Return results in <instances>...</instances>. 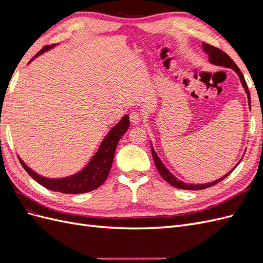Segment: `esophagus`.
Returning <instances> with one entry per match:
<instances>
[{"label": "esophagus", "mask_w": 263, "mask_h": 263, "mask_svg": "<svg viewBox=\"0 0 263 263\" xmlns=\"http://www.w3.org/2000/svg\"><path fill=\"white\" fill-rule=\"evenodd\" d=\"M141 114L139 112H136V110H133V112L129 114V119H130V123L136 125V124H139L140 121H141Z\"/></svg>", "instance_id": "34e87169"}]
</instances>
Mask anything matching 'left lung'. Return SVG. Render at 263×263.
<instances>
[{"label": "left lung", "mask_w": 263, "mask_h": 263, "mask_svg": "<svg viewBox=\"0 0 263 263\" xmlns=\"http://www.w3.org/2000/svg\"><path fill=\"white\" fill-rule=\"evenodd\" d=\"M204 47V50L205 52L209 54L210 57V61L212 63H214V65H217V66H222V67H227V68H232L234 69L236 72L238 73V76H239L240 78V81L245 87V90L247 92V95H248V100H249V106L251 107V101H250V93H249V90H248V86H247V83H246V80L243 78V74L241 73V71L239 70V68L237 67V65L235 63V61L229 57V55L225 52L222 51L221 49L217 48V47H214L212 45H209V44H205L203 45ZM151 153H153V157H154V161H155V164H156V168L158 170V172L160 173V176L169 183V184L176 186L178 189H182V190H202V189H206V187H210V186H213L215 184H217V183H219L220 181L224 180L225 178H227V176L229 173H232L235 168L230 171L229 173H227L226 176H224L222 178H220L219 180H216L214 182H211V183H208V184H187V183H184L182 181H179L177 180L176 178H174L172 174L165 169V166L162 164V162L160 161V159L158 158V156L156 155V153L154 151V149L151 148Z\"/></svg>", "instance_id": "8db88e82"}]
</instances>
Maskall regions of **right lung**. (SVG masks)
I'll list each match as a JSON object with an SVG mask.
<instances>
[{"mask_svg":"<svg viewBox=\"0 0 263 263\" xmlns=\"http://www.w3.org/2000/svg\"><path fill=\"white\" fill-rule=\"evenodd\" d=\"M51 47L52 46L50 45L45 46L44 48L37 53V55L44 52L45 50L50 49ZM128 127L129 116L125 115L121 121H119V123L110 129L105 139L102 141L99 151L95 154V156L93 157L91 162L87 164L86 168L81 172L74 174L72 177L54 180L46 179L38 176V174L35 173L33 170H30L22 160L20 161L24 166V169L28 172L29 176L46 189L55 191V192L68 194H80L90 192V191H93L101 186L107 179L114 159L116 146L119 139H121V137L127 132V129H128Z\"/></svg>","mask_w":263,"mask_h":263,"instance_id":"1","label":"right lung"}]
</instances>
